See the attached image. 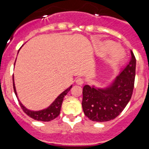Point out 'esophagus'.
Instances as JSON below:
<instances>
[{"instance_id":"1","label":"esophagus","mask_w":149,"mask_h":149,"mask_svg":"<svg viewBox=\"0 0 149 149\" xmlns=\"http://www.w3.org/2000/svg\"><path fill=\"white\" fill-rule=\"evenodd\" d=\"M76 83L77 84H79V85H81V84H83V83H84V80H83V79H81V78L78 77L76 79Z\"/></svg>"}]
</instances>
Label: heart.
Instances as JSON below:
<instances>
[{"label":"heart","mask_w":149,"mask_h":149,"mask_svg":"<svg viewBox=\"0 0 149 149\" xmlns=\"http://www.w3.org/2000/svg\"><path fill=\"white\" fill-rule=\"evenodd\" d=\"M116 45L113 41H104L100 44L97 47V50L100 53H104L111 51V56H109L108 61L111 64H116L123 57V53L118 48H116Z\"/></svg>","instance_id":"1"}]
</instances>
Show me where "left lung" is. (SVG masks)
Returning a JSON list of instances; mask_svg holds the SVG:
<instances>
[{
    "label": "left lung",
    "mask_w": 149,
    "mask_h": 149,
    "mask_svg": "<svg viewBox=\"0 0 149 149\" xmlns=\"http://www.w3.org/2000/svg\"><path fill=\"white\" fill-rule=\"evenodd\" d=\"M131 55L128 65L108 88L100 89L88 84L83 88V111L92 121L113 120L121 113L131 100L136 73V58L131 50Z\"/></svg>",
    "instance_id": "8db88e82"
}]
</instances>
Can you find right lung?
I'll list each match as a JSON object with an SVG mask.
<instances>
[{
	"mask_svg": "<svg viewBox=\"0 0 149 149\" xmlns=\"http://www.w3.org/2000/svg\"><path fill=\"white\" fill-rule=\"evenodd\" d=\"M13 88H14L15 93L16 96H17V93H16L15 90V86L14 83V76H13ZM72 85L70 88H68V89L65 90L64 92L61 93L58 97L56 98V100L52 103L47 108L44 110H41V111H29V110L26 109L22 104H21V102L18 100L19 102V104L21 105V108L24 111L26 114H27L28 116H30L31 118L34 119L36 120H38V121H42V122H49L51 121V120H54L55 118H56L57 116L59 115L60 111H61V104H62L63 100H64V97L65 96H66L68 92H69L70 90L71 89ZM18 98V96H17Z\"/></svg>",
	"mask_w": 149,
	"mask_h": 149,
	"instance_id": "add662e5",
	"label": "right lung"
}]
</instances>
